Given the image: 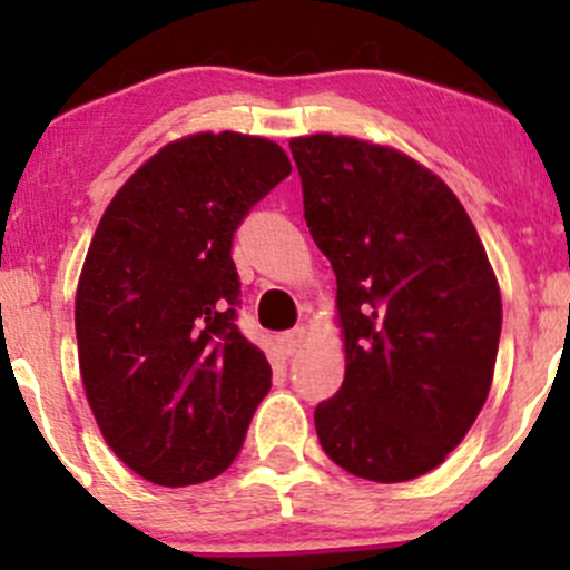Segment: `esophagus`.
<instances>
[{"instance_id":"1","label":"esophagus","mask_w":570,"mask_h":570,"mask_svg":"<svg viewBox=\"0 0 570 570\" xmlns=\"http://www.w3.org/2000/svg\"><path fill=\"white\" fill-rule=\"evenodd\" d=\"M305 337H307V330H305V326H297V330H292V332H284V335L278 337V343H281V351H284L286 356H292V353H297L299 348H303Z\"/></svg>"}]
</instances>
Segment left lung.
<instances>
[{"label": "left lung", "mask_w": 570, "mask_h": 570, "mask_svg": "<svg viewBox=\"0 0 570 570\" xmlns=\"http://www.w3.org/2000/svg\"><path fill=\"white\" fill-rule=\"evenodd\" d=\"M305 222L335 267L345 381L316 407L324 453L372 482H407L461 444L485 404L501 292L466 208L385 144L289 141Z\"/></svg>", "instance_id": "obj_1"}]
</instances>
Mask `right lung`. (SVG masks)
Masks as SVG:
<instances>
[{
  "label": "right lung",
  "mask_w": 570,
  "mask_h": 570,
  "mask_svg": "<svg viewBox=\"0 0 570 570\" xmlns=\"http://www.w3.org/2000/svg\"><path fill=\"white\" fill-rule=\"evenodd\" d=\"M292 163L276 141L200 130L117 189L75 297L90 410L112 453L163 488L225 472L271 391L265 353L235 326L233 233Z\"/></svg>",
  "instance_id": "right-lung-1"
}]
</instances>
